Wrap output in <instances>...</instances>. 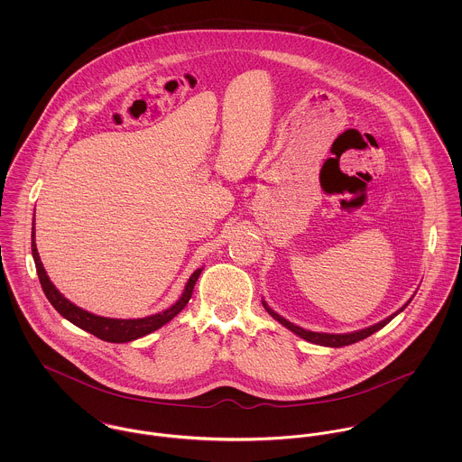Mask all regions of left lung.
I'll return each mask as SVG.
<instances>
[{"label":"left lung","instance_id":"8db88e82","mask_svg":"<svg viewBox=\"0 0 462 462\" xmlns=\"http://www.w3.org/2000/svg\"><path fill=\"white\" fill-rule=\"evenodd\" d=\"M407 304H409V302H407ZM407 304H405L402 310H405V308H407ZM263 306L264 310L268 311V315H272V317H273L279 324H282L286 329L295 332L297 336H300V337H304V339H308V341H311V343L326 345V346H343V345H352V343H356V341H361V339L368 337L370 334H374V332L383 329L386 324H390V322L395 319L396 315L402 311V310H398L396 313H393L392 317H388L386 320H383V322H379V324H375V326H372V328H366V329L356 330V332H350V334H328V332H313V330H306L302 329V328H297V326H293L291 322L284 320V319H282L281 315H277L275 311H272L264 302Z\"/></svg>","mask_w":462,"mask_h":462}]
</instances>
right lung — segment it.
I'll list each match as a JSON object with an SVG mask.
<instances>
[{
    "mask_svg": "<svg viewBox=\"0 0 462 462\" xmlns=\"http://www.w3.org/2000/svg\"><path fill=\"white\" fill-rule=\"evenodd\" d=\"M35 227H32V254H33V260H35V268H37V275H39V281H41V286L48 297V300L51 302V306L67 319L70 324H74L76 328L79 329L87 330L94 336H97L99 339L103 341H110V343H126V341H132L136 337H142L152 330L160 329L162 326H165L167 322H171L190 300L192 297V291H194V286H196V281L200 275V268L196 270L187 286H185V291L181 295V299L169 310H165L163 313H158V315H152V317H145V319H136V320H119V319H105V317H97V315H92L78 306H74L72 302H69L66 297L53 286V282L50 281V277L46 275V270L42 266V262L39 258V253H37V247H35Z\"/></svg>",
    "mask_w": 462,
    "mask_h": 462,
    "instance_id": "right-lung-1",
    "label": "right lung"
}]
</instances>
